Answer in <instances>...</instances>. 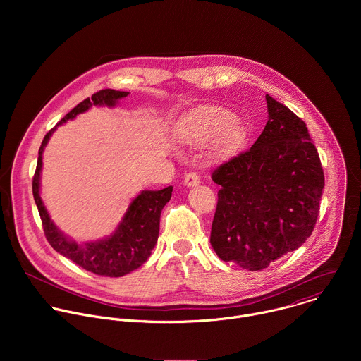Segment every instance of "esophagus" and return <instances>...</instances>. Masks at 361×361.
I'll return each instance as SVG.
<instances>
[{"mask_svg":"<svg viewBox=\"0 0 361 361\" xmlns=\"http://www.w3.org/2000/svg\"><path fill=\"white\" fill-rule=\"evenodd\" d=\"M198 183H200V176H198L197 173L191 171V173H187V174H185V177H184V184H185L187 187H194V185H197Z\"/></svg>","mask_w":361,"mask_h":361,"instance_id":"34e87169","label":"esophagus"}]
</instances>
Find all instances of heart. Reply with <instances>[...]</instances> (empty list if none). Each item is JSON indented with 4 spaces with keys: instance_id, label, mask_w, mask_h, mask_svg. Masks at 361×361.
Wrapping results in <instances>:
<instances>
[{
    "instance_id": "heart-1",
    "label": "heart",
    "mask_w": 361,
    "mask_h": 361,
    "mask_svg": "<svg viewBox=\"0 0 361 361\" xmlns=\"http://www.w3.org/2000/svg\"><path fill=\"white\" fill-rule=\"evenodd\" d=\"M247 126L228 110L207 107L187 116L177 127V138L188 145H201L214 138L216 151L233 154L247 140Z\"/></svg>"
}]
</instances>
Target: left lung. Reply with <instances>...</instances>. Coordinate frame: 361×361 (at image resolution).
Masks as SVG:
<instances>
[{"label":"left lung","mask_w":361,"mask_h":361,"mask_svg":"<svg viewBox=\"0 0 361 361\" xmlns=\"http://www.w3.org/2000/svg\"><path fill=\"white\" fill-rule=\"evenodd\" d=\"M269 121L250 149L217 167L210 243L223 262L259 271L312 235L324 173L305 123L269 94Z\"/></svg>","instance_id":"8db88e82"}]
</instances>
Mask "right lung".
<instances>
[{
  "label": "right lung",
  "mask_w": 361,
  "mask_h": 361,
  "mask_svg": "<svg viewBox=\"0 0 361 361\" xmlns=\"http://www.w3.org/2000/svg\"><path fill=\"white\" fill-rule=\"evenodd\" d=\"M128 94L130 92L127 91L106 88L92 94L91 98L81 101L54 128H51L45 134L38 149V163L32 178V195L42 221L44 234L51 247L84 270L106 277L126 276L147 262L151 250L157 243L161 210L171 198L173 187L170 185L159 191H141L133 200L127 213L123 217V221L110 237L78 244L64 235L56 227V224L51 221L49 214L45 210V205L39 197V173L42 169L44 147L59 126L67 120H73L92 106L114 107L118 99L127 97Z\"/></svg>",
  "instance_id": "right-lung-1"
}]
</instances>
